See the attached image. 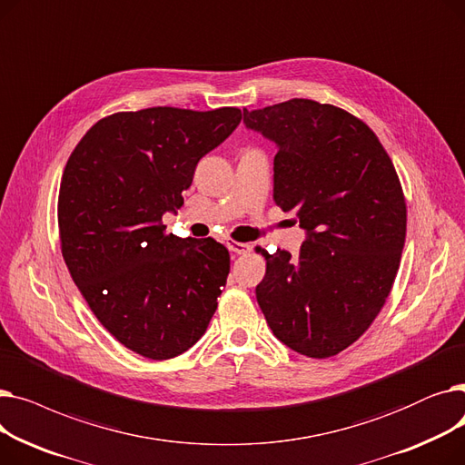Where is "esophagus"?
<instances>
[{
	"label": "esophagus",
	"instance_id": "esophagus-1",
	"mask_svg": "<svg viewBox=\"0 0 465 465\" xmlns=\"http://www.w3.org/2000/svg\"><path fill=\"white\" fill-rule=\"evenodd\" d=\"M226 247L230 249V252H235V254H247L252 251V245L251 242H237V241H228Z\"/></svg>",
	"mask_w": 465,
	"mask_h": 465
}]
</instances>
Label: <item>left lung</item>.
<instances>
[{
	"label": "left lung",
	"instance_id": "left-lung-1",
	"mask_svg": "<svg viewBox=\"0 0 465 465\" xmlns=\"http://www.w3.org/2000/svg\"><path fill=\"white\" fill-rule=\"evenodd\" d=\"M242 122L277 144L273 200L294 213L300 254L265 258L256 300L267 326L292 351L330 358L371 326L392 290L407 207L392 160L354 114L312 100H288Z\"/></svg>",
	"mask_w": 465,
	"mask_h": 465
}]
</instances>
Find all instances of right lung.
Instances as JSON below:
<instances>
[{
  "instance_id": "right-lung-1",
  "label": "right lung",
  "mask_w": 465,
  "mask_h": 465,
  "mask_svg": "<svg viewBox=\"0 0 465 465\" xmlns=\"http://www.w3.org/2000/svg\"><path fill=\"white\" fill-rule=\"evenodd\" d=\"M241 111L151 107L86 132L60 184L62 256L95 319L126 349L175 358L205 333L230 273L213 237L165 233L198 162L239 126Z\"/></svg>"
}]
</instances>
